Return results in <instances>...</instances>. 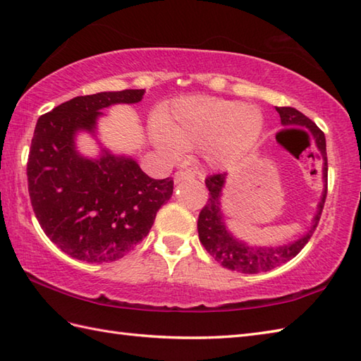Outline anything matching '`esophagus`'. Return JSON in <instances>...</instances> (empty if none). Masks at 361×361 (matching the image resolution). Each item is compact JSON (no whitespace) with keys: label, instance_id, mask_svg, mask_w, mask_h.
I'll use <instances>...</instances> for the list:
<instances>
[{"label":"esophagus","instance_id":"1","mask_svg":"<svg viewBox=\"0 0 361 361\" xmlns=\"http://www.w3.org/2000/svg\"><path fill=\"white\" fill-rule=\"evenodd\" d=\"M194 173L190 172V171H178V172H175V175H173V181L175 183H181V181H185V180H194Z\"/></svg>","mask_w":361,"mask_h":361}]
</instances>
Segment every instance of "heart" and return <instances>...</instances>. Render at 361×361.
<instances>
[{
	"label": "heart",
	"instance_id": "b5f03b06",
	"mask_svg": "<svg viewBox=\"0 0 361 361\" xmlns=\"http://www.w3.org/2000/svg\"><path fill=\"white\" fill-rule=\"evenodd\" d=\"M153 130V141L169 153L200 147L212 169L240 164L264 133L265 118L255 105L190 96L175 101Z\"/></svg>",
	"mask_w": 361,
	"mask_h": 361
}]
</instances>
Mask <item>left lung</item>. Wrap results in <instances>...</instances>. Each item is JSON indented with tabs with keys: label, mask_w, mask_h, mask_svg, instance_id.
Here are the masks:
<instances>
[{
	"label": "left lung",
	"mask_w": 361,
	"mask_h": 361,
	"mask_svg": "<svg viewBox=\"0 0 361 361\" xmlns=\"http://www.w3.org/2000/svg\"><path fill=\"white\" fill-rule=\"evenodd\" d=\"M276 111L281 116V124L283 127H305L315 142V147L323 158V194L317 206V214L312 219V226L307 233H304L296 240L286 245H250L229 231L225 221V214L221 211V197H224V188L226 183V173H216L206 178V188L209 189L208 203L204 204L200 216H198L197 229L198 237L206 251L224 265L228 270L240 271L245 274H256L260 271H270L273 268L288 262L301 251L305 243L315 231L319 221L321 212L324 208L327 195V153H326V136L315 126V122L304 116L301 111L291 106H276Z\"/></svg>",
	"instance_id": "8db88e82"
}]
</instances>
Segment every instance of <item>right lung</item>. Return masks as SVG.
Masks as SVG:
<instances>
[{
    "mask_svg": "<svg viewBox=\"0 0 361 361\" xmlns=\"http://www.w3.org/2000/svg\"><path fill=\"white\" fill-rule=\"evenodd\" d=\"M145 90L78 96L38 118L27 159L29 197L52 243L74 259L113 262L133 250L173 192V180H153L132 157L97 140V119L114 104H137ZM93 135L97 159L82 156L75 137Z\"/></svg>",
    "mask_w": 361,
    "mask_h": 361,
    "instance_id": "obj_1",
    "label": "right lung"
}]
</instances>
